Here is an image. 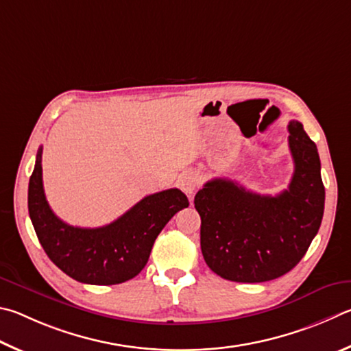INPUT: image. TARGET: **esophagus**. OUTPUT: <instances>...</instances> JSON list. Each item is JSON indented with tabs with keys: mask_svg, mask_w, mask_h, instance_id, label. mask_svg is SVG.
<instances>
[{
	"mask_svg": "<svg viewBox=\"0 0 351 351\" xmlns=\"http://www.w3.org/2000/svg\"><path fill=\"white\" fill-rule=\"evenodd\" d=\"M200 182H202V176L197 171H186L179 177L180 188L189 195V197H193V194L195 193V189L199 188Z\"/></svg>",
	"mask_w": 351,
	"mask_h": 351,
	"instance_id": "34e87169",
	"label": "esophagus"
}]
</instances>
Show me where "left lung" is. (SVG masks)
<instances>
[{"mask_svg": "<svg viewBox=\"0 0 351 351\" xmlns=\"http://www.w3.org/2000/svg\"><path fill=\"white\" fill-rule=\"evenodd\" d=\"M294 172L278 195L247 191L228 179H213L195 194L200 247L220 278L243 284L278 279L298 265L317 234L325 188L317 147L302 123H288Z\"/></svg>", "mask_w": 351, "mask_h": 351, "instance_id": "left-lung-1", "label": "left lung"}]
</instances>
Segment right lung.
<instances>
[{
	"instance_id": "obj_1",
	"label": "right lung",
	"mask_w": 351,
	"mask_h": 351,
	"mask_svg": "<svg viewBox=\"0 0 351 351\" xmlns=\"http://www.w3.org/2000/svg\"><path fill=\"white\" fill-rule=\"evenodd\" d=\"M41 152L29 180L27 206L36 237L49 259L69 278L90 285H115L137 276L149 259L160 231L189 202L180 189L146 195L112 223L80 228L64 223L43 189Z\"/></svg>"
}]
</instances>
